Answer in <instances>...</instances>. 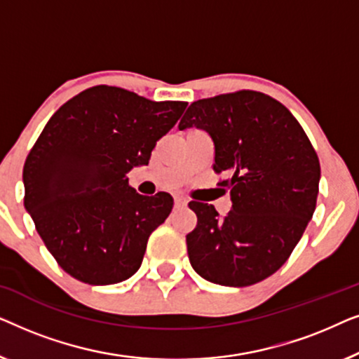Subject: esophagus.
<instances>
[{
    "label": "esophagus",
    "mask_w": 359,
    "mask_h": 359,
    "mask_svg": "<svg viewBox=\"0 0 359 359\" xmlns=\"http://www.w3.org/2000/svg\"><path fill=\"white\" fill-rule=\"evenodd\" d=\"M186 199L181 198V196H175V208H184Z\"/></svg>",
    "instance_id": "esophagus-1"
}]
</instances>
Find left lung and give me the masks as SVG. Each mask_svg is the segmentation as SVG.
I'll use <instances>...</instances> for the list:
<instances>
[{
	"label": "left lung",
	"mask_w": 359,
	"mask_h": 359,
	"mask_svg": "<svg viewBox=\"0 0 359 359\" xmlns=\"http://www.w3.org/2000/svg\"><path fill=\"white\" fill-rule=\"evenodd\" d=\"M214 142V170L229 180L232 210L191 201L198 225L186 235L194 271L220 286L257 284L286 263L317 204L320 163L287 107L257 91L193 102L178 129Z\"/></svg>",
	"instance_id": "1"
}]
</instances>
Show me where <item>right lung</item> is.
I'll return each instance as SVG.
<instances>
[{
    "instance_id": "right-lung-1",
    "label": "right lung",
    "mask_w": 359,
    "mask_h": 359,
    "mask_svg": "<svg viewBox=\"0 0 359 359\" xmlns=\"http://www.w3.org/2000/svg\"><path fill=\"white\" fill-rule=\"evenodd\" d=\"M186 106L101 85L67 101L43 127L24 163V205L70 276L106 286L140 268L173 198L139 194L127 173L149 165L156 140Z\"/></svg>"
}]
</instances>
